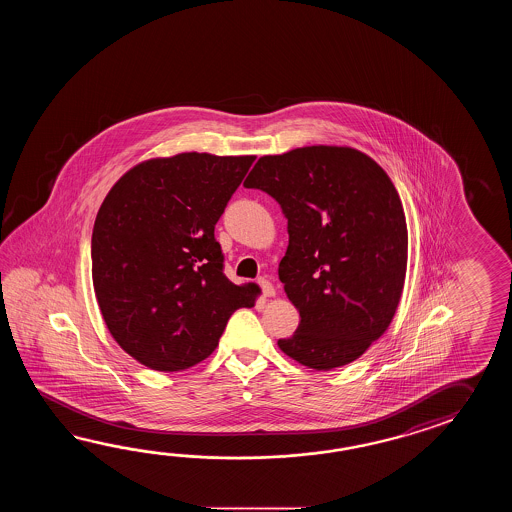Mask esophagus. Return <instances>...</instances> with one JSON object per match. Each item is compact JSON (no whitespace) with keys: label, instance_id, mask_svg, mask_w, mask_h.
<instances>
[{"label":"esophagus","instance_id":"34e87169","mask_svg":"<svg viewBox=\"0 0 512 512\" xmlns=\"http://www.w3.org/2000/svg\"><path fill=\"white\" fill-rule=\"evenodd\" d=\"M258 285H260L263 296H274V287H272V283L267 278H258Z\"/></svg>","mask_w":512,"mask_h":512}]
</instances>
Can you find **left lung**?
I'll list each match as a JSON object with an SVG mask.
<instances>
[{"label":"left lung","mask_w":512,"mask_h":512,"mask_svg":"<svg viewBox=\"0 0 512 512\" xmlns=\"http://www.w3.org/2000/svg\"><path fill=\"white\" fill-rule=\"evenodd\" d=\"M243 186L269 194L287 219L278 276L300 324L280 349L318 371L359 359L403 294L408 230L390 177L359 150L305 146L260 157Z\"/></svg>","instance_id":"1"}]
</instances>
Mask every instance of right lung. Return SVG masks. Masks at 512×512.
<instances>
[{"mask_svg": "<svg viewBox=\"0 0 512 512\" xmlns=\"http://www.w3.org/2000/svg\"><path fill=\"white\" fill-rule=\"evenodd\" d=\"M254 155L179 153L137 164L109 190L93 236V287L133 359L179 371L207 359L254 285L225 276L214 229Z\"/></svg>", "mask_w": 512, "mask_h": 512, "instance_id": "add662e5", "label": "right lung"}]
</instances>
